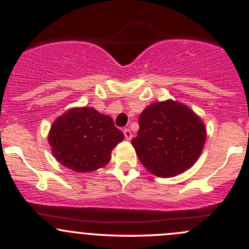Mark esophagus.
I'll return each mask as SVG.
<instances>
[{"instance_id":"esophagus-1","label":"esophagus","mask_w":249,"mask_h":249,"mask_svg":"<svg viewBox=\"0 0 249 249\" xmlns=\"http://www.w3.org/2000/svg\"><path fill=\"white\" fill-rule=\"evenodd\" d=\"M124 136H125V139H126V140H131L132 139V134H131V131H130V129H125L124 130Z\"/></svg>"}]
</instances>
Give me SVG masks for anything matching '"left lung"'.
Segmentation results:
<instances>
[{
	"mask_svg": "<svg viewBox=\"0 0 249 249\" xmlns=\"http://www.w3.org/2000/svg\"><path fill=\"white\" fill-rule=\"evenodd\" d=\"M140 130L131 141L141 162L150 172L171 177L194 165L202 152L206 129L184 105L157 102L143 110Z\"/></svg>",
	"mask_w": 249,
	"mask_h": 249,
	"instance_id": "obj_1",
	"label": "left lung"
}]
</instances>
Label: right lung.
I'll return each instance as SVG.
<instances>
[{
	"label": "right lung",
	"mask_w": 249,
	"mask_h": 249,
	"mask_svg": "<svg viewBox=\"0 0 249 249\" xmlns=\"http://www.w3.org/2000/svg\"><path fill=\"white\" fill-rule=\"evenodd\" d=\"M123 139L112 118L90 107L71 109L57 118L48 137L54 157L76 172L105 166Z\"/></svg>",
	"instance_id": "obj_1"
}]
</instances>
